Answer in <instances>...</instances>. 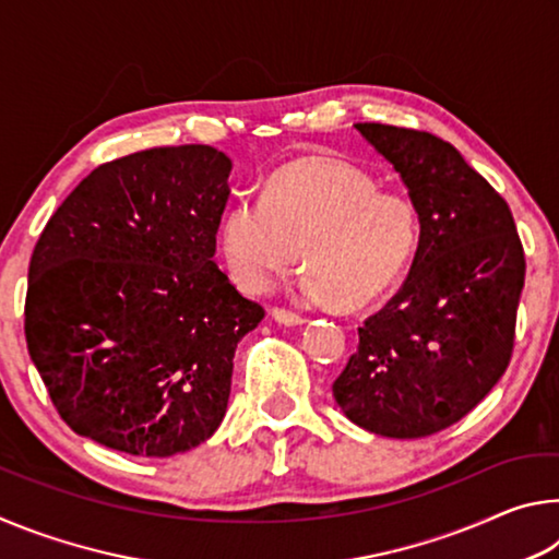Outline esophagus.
I'll return each instance as SVG.
<instances>
[{
	"label": "esophagus",
	"mask_w": 559,
	"mask_h": 559,
	"mask_svg": "<svg viewBox=\"0 0 559 559\" xmlns=\"http://www.w3.org/2000/svg\"><path fill=\"white\" fill-rule=\"evenodd\" d=\"M271 316L276 318L278 323H283V325H302V323H306V318L298 316V313H293V310H286V308H273Z\"/></svg>",
	"instance_id": "obj_1"
}]
</instances>
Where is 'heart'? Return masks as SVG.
Returning <instances> with one entry per match:
<instances>
[{
    "label": "heart",
    "instance_id": "heart-1",
    "mask_svg": "<svg viewBox=\"0 0 559 559\" xmlns=\"http://www.w3.org/2000/svg\"><path fill=\"white\" fill-rule=\"evenodd\" d=\"M412 197L382 192L362 167L302 157L269 177L263 197L243 194L224 212L219 241L231 278L263 293L298 266L300 293L318 306L362 308L390 290L419 249Z\"/></svg>",
    "mask_w": 559,
    "mask_h": 559
}]
</instances>
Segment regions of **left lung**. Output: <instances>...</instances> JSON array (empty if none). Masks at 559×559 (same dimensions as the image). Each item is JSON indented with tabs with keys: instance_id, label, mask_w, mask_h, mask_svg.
Wrapping results in <instances>:
<instances>
[{
	"instance_id": "left-lung-1",
	"label": "left lung",
	"mask_w": 559,
	"mask_h": 559,
	"mask_svg": "<svg viewBox=\"0 0 559 559\" xmlns=\"http://www.w3.org/2000/svg\"><path fill=\"white\" fill-rule=\"evenodd\" d=\"M419 210L404 286L359 330L333 382L349 421L392 439L449 429L493 390L515 345L525 251L508 202L447 140L357 122Z\"/></svg>"
}]
</instances>
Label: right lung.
Wrapping results in <instances>:
<instances>
[{
  "label": "right lung",
  "mask_w": 559,
  "mask_h": 559,
  "mask_svg": "<svg viewBox=\"0 0 559 559\" xmlns=\"http://www.w3.org/2000/svg\"><path fill=\"white\" fill-rule=\"evenodd\" d=\"M231 159L140 150L83 179L29 261L26 347L69 427L167 459L219 429L234 349L266 310L214 263Z\"/></svg>",
  "instance_id": "obj_1"
}]
</instances>
